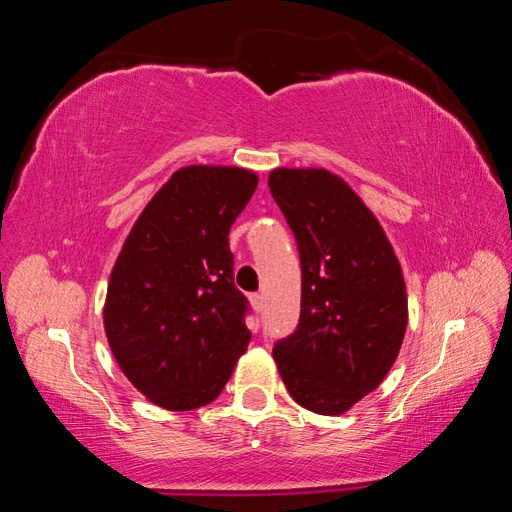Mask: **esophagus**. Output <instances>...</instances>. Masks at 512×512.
I'll return each mask as SVG.
<instances>
[{
    "label": "esophagus",
    "mask_w": 512,
    "mask_h": 512,
    "mask_svg": "<svg viewBox=\"0 0 512 512\" xmlns=\"http://www.w3.org/2000/svg\"><path fill=\"white\" fill-rule=\"evenodd\" d=\"M250 302H253V307L257 311L264 309V296H262V293H253V296H250Z\"/></svg>",
    "instance_id": "esophagus-1"
}]
</instances>
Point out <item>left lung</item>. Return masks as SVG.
Segmentation results:
<instances>
[{"label":"left lung","instance_id":"1","mask_svg":"<svg viewBox=\"0 0 512 512\" xmlns=\"http://www.w3.org/2000/svg\"><path fill=\"white\" fill-rule=\"evenodd\" d=\"M268 187L302 268L300 323L275 343L273 359L300 406L341 415L375 391L402 348V266L375 214L332 171L273 169Z\"/></svg>","mask_w":512,"mask_h":512}]
</instances>
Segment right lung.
<instances>
[{"label": "right lung", "mask_w": 512, "mask_h": 512, "mask_svg": "<svg viewBox=\"0 0 512 512\" xmlns=\"http://www.w3.org/2000/svg\"><path fill=\"white\" fill-rule=\"evenodd\" d=\"M257 173L192 164L160 187L110 273L103 327L119 368L153 404L192 411L219 397L246 352L248 300L228 235Z\"/></svg>", "instance_id": "1"}]
</instances>
